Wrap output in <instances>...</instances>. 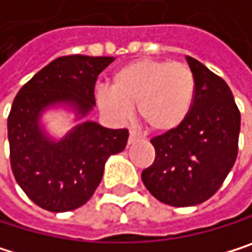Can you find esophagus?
Returning <instances> with one entry per match:
<instances>
[{"instance_id": "34e87169", "label": "esophagus", "mask_w": 252, "mask_h": 252, "mask_svg": "<svg viewBox=\"0 0 252 252\" xmlns=\"http://www.w3.org/2000/svg\"><path fill=\"white\" fill-rule=\"evenodd\" d=\"M139 139V135H136L135 132H130L129 133V139H127V144L130 145V144H133L135 141H138Z\"/></svg>"}]
</instances>
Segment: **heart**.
I'll return each instance as SVG.
<instances>
[{
  "label": "heart",
  "mask_w": 252,
  "mask_h": 252,
  "mask_svg": "<svg viewBox=\"0 0 252 252\" xmlns=\"http://www.w3.org/2000/svg\"><path fill=\"white\" fill-rule=\"evenodd\" d=\"M196 95L191 69L180 62L136 59L113 75L110 89L98 93L99 108L123 122L138 105L139 119L156 133L177 130L190 116Z\"/></svg>",
  "instance_id": "1"
}]
</instances>
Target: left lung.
Masks as SVG:
<instances>
[{
    "mask_svg": "<svg viewBox=\"0 0 252 252\" xmlns=\"http://www.w3.org/2000/svg\"><path fill=\"white\" fill-rule=\"evenodd\" d=\"M196 95L187 120L174 132L151 139L153 165L142 171L147 190L171 206H196L221 187L238 156L241 113L227 83L186 56Z\"/></svg>",
    "mask_w": 252,
    "mask_h": 252,
    "instance_id": "left-lung-1",
    "label": "left lung"
}]
</instances>
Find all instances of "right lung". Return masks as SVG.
Listing matches in <instances>:
<instances>
[{
	"mask_svg": "<svg viewBox=\"0 0 252 252\" xmlns=\"http://www.w3.org/2000/svg\"><path fill=\"white\" fill-rule=\"evenodd\" d=\"M110 56H62L31 78L16 95L7 120L13 175L26 196L52 212L84 205L99 186L108 157L125 150L126 129H108L83 120L95 107L98 75ZM63 111L74 126L52 135L44 116Z\"/></svg>",
	"mask_w": 252,
	"mask_h": 252,
	"instance_id": "obj_1",
	"label": "right lung"
}]
</instances>
